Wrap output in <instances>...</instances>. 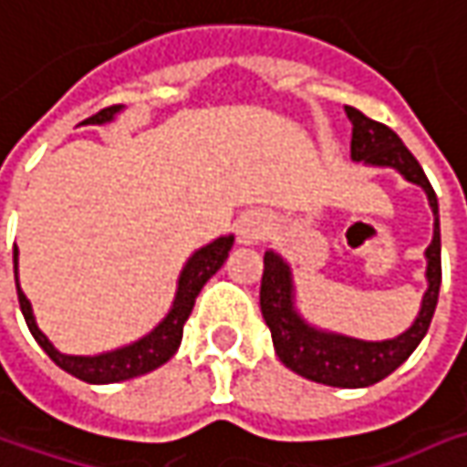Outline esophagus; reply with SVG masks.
<instances>
[{"instance_id": "34e87169", "label": "esophagus", "mask_w": 467, "mask_h": 467, "mask_svg": "<svg viewBox=\"0 0 467 467\" xmlns=\"http://www.w3.org/2000/svg\"><path fill=\"white\" fill-rule=\"evenodd\" d=\"M266 219L261 212H245L237 219V240L243 245H255L261 243V237L266 234Z\"/></svg>"}]
</instances>
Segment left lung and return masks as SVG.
Listing matches in <instances>:
<instances>
[{
    "mask_svg": "<svg viewBox=\"0 0 467 467\" xmlns=\"http://www.w3.org/2000/svg\"><path fill=\"white\" fill-rule=\"evenodd\" d=\"M348 119L353 122V140H350V159L366 167L395 170L408 182L418 185L434 213V237L426 248V293L420 297V311L413 324L392 339H358V337L329 332L311 324L300 314L295 303V282L290 264L276 254H264V276H261V314L272 332L274 350L279 360L316 384L342 387V389H360L387 379L400 368L429 332L434 318L439 285H441V234H439V203L431 182L416 161V156L405 149L395 130L387 125L368 119L353 107H345Z\"/></svg>",
    "mask_w": 467,
    "mask_h": 467,
    "instance_id": "1",
    "label": "left lung"
}]
</instances>
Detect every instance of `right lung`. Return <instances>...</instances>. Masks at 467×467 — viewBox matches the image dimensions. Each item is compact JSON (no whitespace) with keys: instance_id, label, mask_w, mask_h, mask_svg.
<instances>
[{"instance_id":"obj_1","label":"right lung","mask_w":467,"mask_h":467,"mask_svg":"<svg viewBox=\"0 0 467 467\" xmlns=\"http://www.w3.org/2000/svg\"><path fill=\"white\" fill-rule=\"evenodd\" d=\"M125 107L117 104V107H107L99 114H93L88 119H83V125H107L112 122L117 114L122 112ZM234 234H222L212 240L209 245L198 248L182 266V272L177 276V290H174L172 308L167 311V316L153 327L151 332H146L143 337H138L135 342H128L122 348H114L107 353L96 355H67L62 350L54 348L49 337L44 335L36 324V316H33L31 300L26 297L23 287H20V276H17V245L12 251V261H15V285H17V300H20V311L26 316V324L31 329L33 339L41 345V350L49 355L51 360L67 371L80 381H88V384H114V381H128L135 376H143L164 366L180 348L182 342V327L188 321V316L193 311L195 297L203 290V285L212 279L213 274L222 269V264L227 261V255L233 251Z\"/></svg>"}]
</instances>
